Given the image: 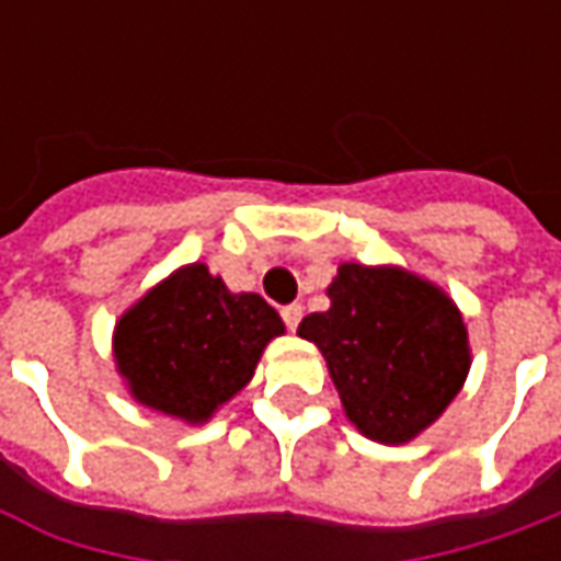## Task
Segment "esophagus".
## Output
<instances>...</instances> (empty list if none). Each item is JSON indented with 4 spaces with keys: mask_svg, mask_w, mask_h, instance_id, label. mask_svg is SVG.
<instances>
[{
    "mask_svg": "<svg viewBox=\"0 0 561 561\" xmlns=\"http://www.w3.org/2000/svg\"><path fill=\"white\" fill-rule=\"evenodd\" d=\"M300 318H304V306H300V304H291V306H285V309H282V321H285V328H288V330H297Z\"/></svg>",
    "mask_w": 561,
    "mask_h": 561,
    "instance_id": "esophagus-1",
    "label": "esophagus"
}]
</instances>
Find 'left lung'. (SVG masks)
<instances>
[{"label": "left lung", "instance_id": "1", "mask_svg": "<svg viewBox=\"0 0 561 561\" xmlns=\"http://www.w3.org/2000/svg\"><path fill=\"white\" fill-rule=\"evenodd\" d=\"M330 309L300 321L357 433L405 445L454 402L471 366L469 330L435 282L393 264H340Z\"/></svg>", "mask_w": 561, "mask_h": 561}]
</instances>
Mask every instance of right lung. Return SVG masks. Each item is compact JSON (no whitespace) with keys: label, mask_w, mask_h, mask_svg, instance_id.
<instances>
[{"label":"right lung","mask_w":561,"mask_h":561,"mask_svg":"<svg viewBox=\"0 0 561 561\" xmlns=\"http://www.w3.org/2000/svg\"><path fill=\"white\" fill-rule=\"evenodd\" d=\"M282 333L279 312L261 294L231 291L195 261L119 316L114 364L144 409L201 426L252 381Z\"/></svg>","instance_id":"add662e5"}]
</instances>
